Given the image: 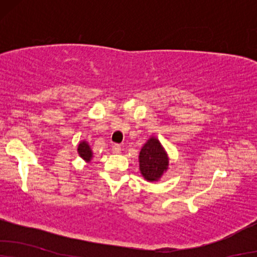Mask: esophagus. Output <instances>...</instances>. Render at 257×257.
Instances as JSON below:
<instances>
[{
    "mask_svg": "<svg viewBox=\"0 0 257 257\" xmlns=\"http://www.w3.org/2000/svg\"><path fill=\"white\" fill-rule=\"evenodd\" d=\"M112 152H113L114 154L121 153V146L120 145H117V144H115V145L112 146Z\"/></svg>",
    "mask_w": 257,
    "mask_h": 257,
    "instance_id": "34e87169",
    "label": "esophagus"
}]
</instances>
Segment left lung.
Returning a JSON list of instances; mask_svg holds the SVG:
<instances>
[{
  "mask_svg": "<svg viewBox=\"0 0 257 257\" xmlns=\"http://www.w3.org/2000/svg\"><path fill=\"white\" fill-rule=\"evenodd\" d=\"M170 166V158L159 139L152 136L139 152V171L149 182L159 181Z\"/></svg>",
  "mask_w": 257,
  "mask_h": 257,
  "instance_id": "8db88e82",
  "label": "left lung"
}]
</instances>
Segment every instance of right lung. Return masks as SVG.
<instances>
[{
	"label": "right lung",
	"instance_id": "add662e5",
	"mask_svg": "<svg viewBox=\"0 0 257 257\" xmlns=\"http://www.w3.org/2000/svg\"><path fill=\"white\" fill-rule=\"evenodd\" d=\"M78 154L79 157L82 158V159L85 161L86 164H90L91 160H92L93 158V152H92V149H91V146L89 145V143L86 142V140H82L78 144Z\"/></svg>",
	"mask_w": 257,
	"mask_h": 257
}]
</instances>
